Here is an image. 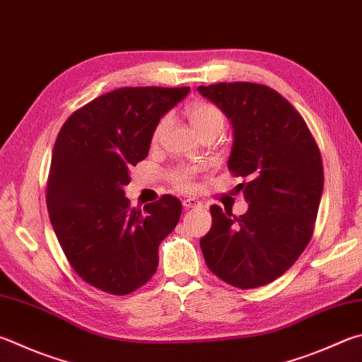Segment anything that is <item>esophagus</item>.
Here are the masks:
<instances>
[{"mask_svg": "<svg viewBox=\"0 0 362 362\" xmlns=\"http://www.w3.org/2000/svg\"><path fill=\"white\" fill-rule=\"evenodd\" d=\"M182 206L185 209H198V207H202V202L194 198H187L182 201Z\"/></svg>", "mask_w": 362, "mask_h": 362, "instance_id": "esophagus-1", "label": "esophagus"}]
</instances>
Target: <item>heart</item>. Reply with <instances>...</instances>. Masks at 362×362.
<instances>
[{"label": "heart", "instance_id": "heart-1", "mask_svg": "<svg viewBox=\"0 0 362 362\" xmlns=\"http://www.w3.org/2000/svg\"><path fill=\"white\" fill-rule=\"evenodd\" d=\"M188 118L192 122L193 128L199 136L204 133H216L220 134L223 128H225V115L221 110L209 103H194L188 107ZM170 122L169 117H163L160 123L156 124L153 131V142H160V139L166 131L168 124ZM174 185L180 189H188L192 187V173L187 168L177 169L175 173L170 175Z\"/></svg>", "mask_w": 362, "mask_h": 362}]
</instances>
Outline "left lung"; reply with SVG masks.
I'll return each mask as SVG.
<instances>
[{
  "label": "left lung",
  "mask_w": 362,
  "mask_h": 362,
  "mask_svg": "<svg viewBox=\"0 0 362 362\" xmlns=\"http://www.w3.org/2000/svg\"><path fill=\"white\" fill-rule=\"evenodd\" d=\"M198 91L231 122L228 168L248 180L238 185L248 202L244 215L210 207L212 228L199 240L204 259L229 285H267L312 238L325 183L318 146L304 118L271 87L221 82Z\"/></svg>",
  "instance_id": "obj_1"
}]
</instances>
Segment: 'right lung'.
I'll return each instance as SVG.
<instances>
[{
	"label": "right lung",
	"mask_w": 362,
	"mask_h": 362,
	"mask_svg": "<svg viewBox=\"0 0 362 362\" xmlns=\"http://www.w3.org/2000/svg\"><path fill=\"white\" fill-rule=\"evenodd\" d=\"M189 87H124L76 110L60 129L47 185V210L74 271L110 294L152 279L161 240L179 223L182 204L166 194L129 207V169L148 155L161 117Z\"/></svg>",
	"instance_id": "add662e5"
}]
</instances>
